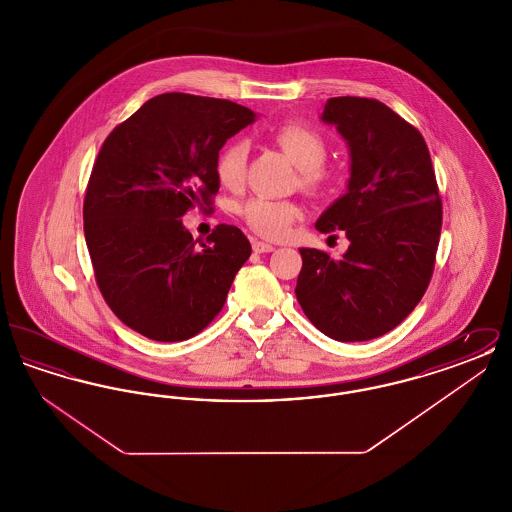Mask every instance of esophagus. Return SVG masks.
<instances>
[{
  "instance_id": "esophagus-1",
  "label": "esophagus",
  "mask_w": 512,
  "mask_h": 512,
  "mask_svg": "<svg viewBox=\"0 0 512 512\" xmlns=\"http://www.w3.org/2000/svg\"><path fill=\"white\" fill-rule=\"evenodd\" d=\"M276 247L272 244H267V242H259V240H255L253 242V251L255 253H270V251H274Z\"/></svg>"
}]
</instances>
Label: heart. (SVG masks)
Wrapping results in <instances>:
<instances>
[{
	"mask_svg": "<svg viewBox=\"0 0 512 512\" xmlns=\"http://www.w3.org/2000/svg\"><path fill=\"white\" fill-rule=\"evenodd\" d=\"M276 144L292 159L299 169V182L307 190H317L324 182L322 165L326 161V142L324 138L303 126V124H286L274 132ZM244 142L232 140L220 149L217 157V176L228 188H236L244 180L245 169ZM247 226L265 238H284L295 219H299V207L286 199H270L265 195L251 197L240 209Z\"/></svg>",
	"mask_w": 512,
	"mask_h": 512,
	"instance_id": "heart-1",
	"label": "heart"
}]
</instances>
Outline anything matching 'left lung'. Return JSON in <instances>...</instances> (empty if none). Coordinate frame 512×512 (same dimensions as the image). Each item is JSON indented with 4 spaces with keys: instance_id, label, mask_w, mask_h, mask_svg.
<instances>
[{
    "instance_id": "left-lung-1",
    "label": "left lung",
    "mask_w": 512,
    "mask_h": 512,
    "mask_svg": "<svg viewBox=\"0 0 512 512\" xmlns=\"http://www.w3.org/2000/svg\"><path fill=\"white\" fill-rule=\"evenodd\" d=\"M320 121L349 149L347 192L317 230H343L334 261L301 247L295 295L307 318L338 341H366L401 324L426 292L441 232V201L422 134L376 99L330 98Z\"/></svg>"
}]
</instances>
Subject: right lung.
I'll return each instance as SVG.
<instances>
[{"instance_id":"right-lung-1","label":"right lung","mask_w":512,"mask_h":512,"mask_svg":"<svg viewBox=\"0 0 512 512\" xmlns=\"http://www.w3.org/2000/svg\"><path fill=\"white\" fill-rule=\"evenodd\" d=\"M255 119L228 99L161 94L99 149L84 199L86 245L107 305L149 340L199 334L251 255L240 228L219 224L197 245L180 217L219 192V151Z\"/></svg>"}]
</instances>
